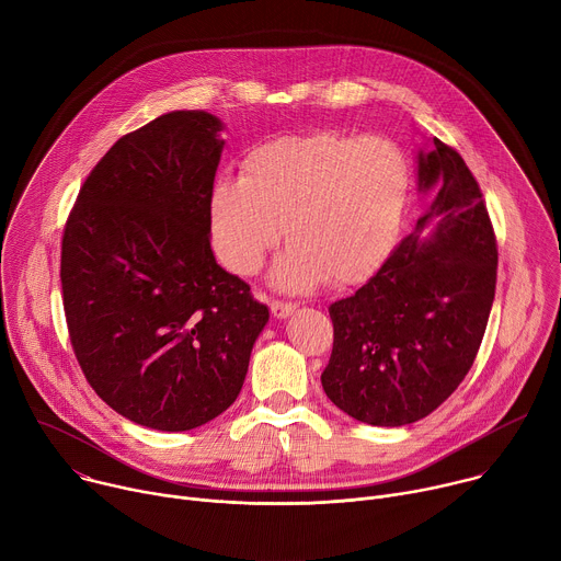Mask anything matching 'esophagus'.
Segmentation results:
<instances>
[{
    "mask_svg": "<svg viewBox=\"0 0 561 561\" xmlns=\"http://www.w3.org/2000/svg\"><path fill=\"white\" fill-rule=\"evenodd\" d=\"M271 310H273V314H275L277 319H284V317H288V314H293V312L297 310V304H295V301H282V299H273V304H271Z\"/></svg>",
    "mask_w": 561,
    "mask_h": 561,
    "instance_id": "34e87169",
    "label": "esophagus"
}]
</instances>
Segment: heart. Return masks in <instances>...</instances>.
I'll use <instances>...</instances> for the list:
<instances>
[{
  "label": "heart",
  "mask_w": 561,
  "mask_h": 561,
  "mask_svg": "<svg viewBox=\"0 0 561 561\" xmlns=\"http://www.w3.org/2000/svg\"><path fill=\"white\" fill-rule=\"evenodd\" d=\"M411 193V162L383 135L319 128L255 146L242 178L210 188V234L224 266L255 273L279 244L277 284L310 288L364 282L390 253Z\"/></svg>",
  "instance_id": "1"
}]
</instances>
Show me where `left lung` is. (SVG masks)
<instances>
[{"label": "left lung", "mask_w": 561, "mask_h": 561, "mask_svg": "<svg viewBox=\"0 0 561 561\" xmlns=\"http://www.w3.org/2000/svg\"><path fill=\"white\" fill-rule=\"evenodd\" d=\"M420 152L431 210L381 268L331 304L333 353L322 373L331 402L373 426H404L455 392L484 340L497 284V239L461 154L433 139ZM435 216L431 240L419 232Z\"/></svg>", "instance_id": "left-lung-1"}]
</instances>
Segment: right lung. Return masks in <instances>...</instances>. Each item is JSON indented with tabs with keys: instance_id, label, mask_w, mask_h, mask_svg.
<instances>
[{
	"instance_id": "obj_1",
	"label": "right lung",
	"mask_w": 561,
	"mask_h": 561,
	"mask_svg": "<svg viewBox=\"0 0 561 561\" xmlns=\"http://www.w3.org/2000/svg\"><path fill=\"white\" fill-rule=\"evenodd\" d=\"M221 122L175 111L119 137L66 219L61 297L91 388L126 420L191 431L242 390L266 304L210 251Z\"/></svg>"
}]
</instances>
